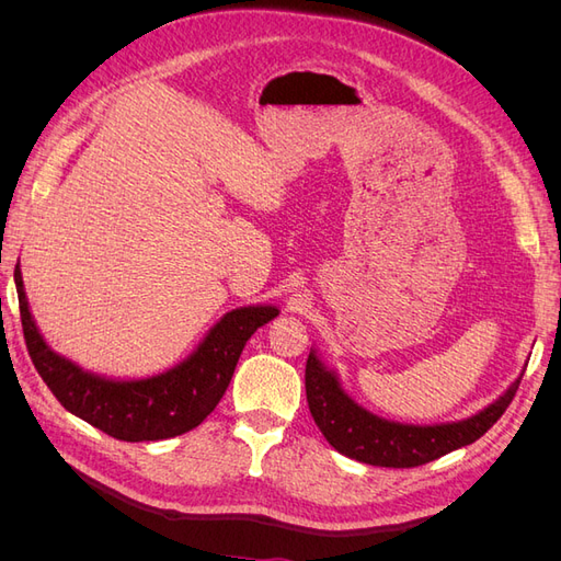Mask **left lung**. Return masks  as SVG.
I'll list each match as a JSON object with an SVG mask.
<instances>
[{
  "label": "left lung",
  "mask_w": 561,
  "mask_h": 561,
  "mask_svg": "<svg viewBox=\"0 0 561 561\" xmlns=\"http://www.w3.org/2000/svg\"><path fill=\"white\" fill-rule=\"evenodd\" d=\"M522 375L478 414L431 426L390 421L365 410L346 393L336 369L328 367L316 348L309 353L304 379L316 426L339 454L369 466L414 468L480 439L513 402Z\"/></svg>",
  "instance_id": "obj_1"
}]
</instances>
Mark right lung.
Returning <instances> with one entry per match:
<instances>
[{"label":"right lung","instance_id":"add662e5","mask_svg":"<svg viewBox=\"0 0 561 561\" xmlns=\"http://www.w3.org/2000/svg\"><path fill=\"white\" fill-rule=\"evenodd\" d=\"M21 322L30 358L67 412L124 443L175 437L206 419L233 377L248 339L280 311L271 304L231 309L175 367L140 379H116L83 369L46 344L25 295L21 260L15 264Z\"/></svg>","mask_w":561,"mask_h":561}]
</instances>
